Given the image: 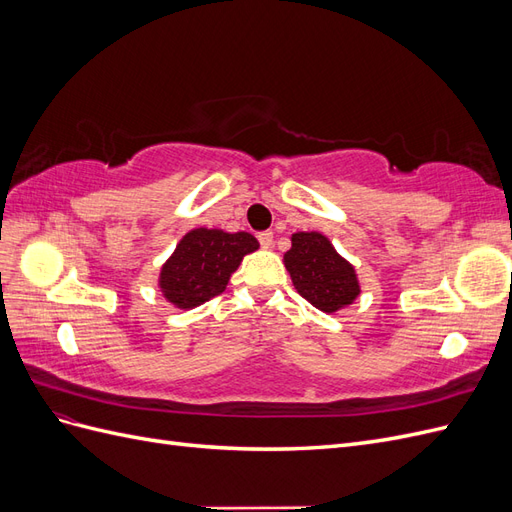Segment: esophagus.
Returning <instances> with one entry per match:
<instances>
[{
    "mask_svg": "<svg viewBox=\"0 0 512 512\" xmlns=\"http://www.w3.org/2000/svg\"><path fill=\"white\" fill-rule=\"evenodd\" d=\"M258 243H260L262 247H269V245L273 243V232H271V230L258 232Z\"/></svg>",
    "mask_w": 512,
    "mask_h": 512,
    "instance_id": "obj_1",
    "label": "esophagus"
}]
</instances>
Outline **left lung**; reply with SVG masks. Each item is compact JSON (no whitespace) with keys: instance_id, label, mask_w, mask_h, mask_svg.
<instances>
[{"instance_id":"obj_1","label":"left lung","mask_w":512,"mask_h":512,"mask_svg":"<svg viewBox=\"0 0 512 512\" xmlns=\"http://www.w3.org/2000/svg\"><path fill=\"white\" fill-rule=\"evenodd\" d=\"M284 262L297 292L322 312H335L359 297L354 269L320 232L292 235Z\"/></svg>"}]
</instances>
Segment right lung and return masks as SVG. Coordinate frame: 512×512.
Wrapping results in <instances>:
<instances>
[{
  "mask_svg": "<svg viewBox=\"0 0 512 512\" xmlns=\"http://www.w3.org/2000/svg\"><path fill=\"white\" fill-rule=\"evenodd\" d=\"M258 250V241L247 232L228 235L222 230L196 228L177 245L160 273L164 297L181 309H192L228 286L245 254Z\"/></svg>",
  "mask_w": 512,
  "mask_h": 512,
  "instance_id": "add662e5",
  "label": "right lung"
}]
</instances>
